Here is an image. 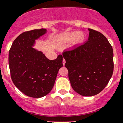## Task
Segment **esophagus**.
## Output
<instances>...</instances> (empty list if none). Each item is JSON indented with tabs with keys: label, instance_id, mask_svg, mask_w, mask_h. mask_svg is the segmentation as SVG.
Returning <instances> with one entry per match:
<instances>
[{
	"label": "esophagus",
	"instance_id": "esophagus-1",
	"mask_svg": "<svg viewBox=\"0 0 123 123\" xmlns=\"http://www.w3.org/2000/svg\"><path fill=\"white\" fill-rule=\"evenodd\" d=\"M65 59H63V61H62V64H63V65H65Z\"/></svg>",
	"mask_w": 123,
	"mask_h": 123
}]
</instances>
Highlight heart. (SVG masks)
I'll return each instance as SVG.
<instances>
[{
	"instance_id": "1",
	"label": "heart",
	"mask_w": 123,
	"mask_h": 123,
	"mask_svg": "<svg viewBox=\"0 0 123 123\" xmlns=\"http://www.w3.org/2000/svg\"><path fill=\"white\" fill-rule=\"evenodd\" d=\"M84 39L83 33L79 31H72L62 35L61 40L62 42H71L74 41L76 43H79L82 42Z\"/></svg>"
}]
</instances>
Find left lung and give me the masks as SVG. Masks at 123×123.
<instances>
[{
  "label": "left lung",
  "mask_w": 123,
  "mask_h": 123,
  "mask_svg": "<svg viewBox=\"0 0 123 123\" xmlns=\"http://www.w3.org/2000/svg\"><path fill=\"white\" fill-rule=\"evenodd\" d=\"M86 42L62 53L65 66L73 90L80 95L92 96L105 88L113 72V51L106 37L88 28Z\"/></svg>",
  "instance_id": "left-lung-1"
}]
</instances>
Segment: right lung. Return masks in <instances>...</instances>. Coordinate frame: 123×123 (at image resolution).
Masks as SVG:
<instances>
[{
  "label": "right lung",
  "instance_id": "right-lung-1",
  "mask_svg": "<svg viewBox=\"0 0 123 123\" xmlns=\"http://www.w3.org/2000/svg\"><path fill=\"white\" fill-rule=\"evenodd\" d=\"M47 32L45 28L24 32L14 41L9 51L12 82L20 92L32 98H41L51 92L58 71L63 66L61 55L49 60L34 48L36 40Z\"/></svg>",
  "mask_w": 123,
  "mask_h": 123
}]
</instances>
